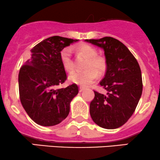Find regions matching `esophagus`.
Wrapping results in <instances>:
<instances>
[{
    "instance_id": "1",
    "label": "esophagus",
    "mask_w": 160,
    "mask_h": 160,
    "mask_svg": "<svg viewBox=\"0 0 160 160\" xmlns=\"http://www.w3.org/2000/svg\"><path fill=\"white\" fill-rule=\"evenodd\" d=\"M84 87H80V92H82V91H83V90H84Z\"/></svg>"
}]
</instances>
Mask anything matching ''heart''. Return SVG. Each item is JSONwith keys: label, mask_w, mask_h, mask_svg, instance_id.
Segmentation results:
<instances>
[{"label": "heart", "mask_w": 160, "mask_h": 160, "mask_svg": "<svg viewBox=\"0 0 160 160\" xmlns=\"http://www.w3.org/2000/svg\"><path fill=\"white\" fill-rule=\"evenodd\" d=\"M77 50L88 59L86 63L83 71L73 72L69 76V80L72 83H77L80 86H87L95 81L97 77V73L101 74L106 70L107 63L102 57L97 56V50L93 46L87 43H82L77 46ZM60 60L63 67L67 71H72L74 69V62L71 56V51L69 48H63L60 53Z\"/></svg>", "instance_id": "obj_1"}]
</instances>
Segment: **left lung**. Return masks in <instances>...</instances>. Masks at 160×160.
I'll list each match as a JSON object with an SVG mask.
<instances>
[{"mask_svg":"<svg viewBox=\"0 0 160 160\" xmlns=\"http://www.w3.org/2000/svg\"><path fill=\"white\" fill-rule=\"evenodd\" d=\"M104 50L107 70L100 84L107 95L94 90L90 104L92 120L99 127L117 129L132 115L142 92L141 70L137 59L120 40L111 37L86 40Z\"/></svg>","mask_w":160,"mask_h":160,"instance_id":"obj_1","label":"left lung"}]
</instances>
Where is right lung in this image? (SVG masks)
Wrapping results in <instances>:
<instances>
[{"label": "right lung", "mask_w": 160, "mask_h": 160, "mask_svg": "<svg viewBox=\"0 0 160 160\" xmlns=\"http://www.w3.org/2000/svg\"><path fill=\"white\" fill-rule=\"evenodd\" d=\"M78 40L50 37L31 50V58L20 69V100L32 120L43 127L60 123L70 112V103L78 93L76 83L57 88L67 80L60 51Z\"/></svg>", "instance_id": "add662e5"}]
</instances>
